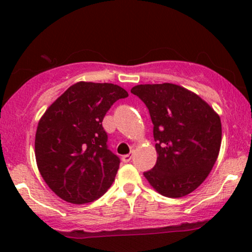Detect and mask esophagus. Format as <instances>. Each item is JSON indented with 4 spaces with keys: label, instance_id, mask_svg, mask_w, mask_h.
I'll use <instances>...</instances> for the list:
<instances>
[{
    "label": "esophagus",
    "instance_id": "esophagus-1",
    "mask_svg": "<svg viewBox=\"0 0 252 252\" xmlns=\"http://www.w3.org/2000/svg\"><path fill=\"white\" fill-rule=\"evenodd\" d=\"M131 158H132V153H129V154L123 156L122 161L123 162H130V161H131Z\"/></svg>",
    "mask_w": 252,
    "mask_h": 252
}]
</instances>
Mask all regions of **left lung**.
Here are the masks:
<instances>
[{"label":"left lung","mask_w":252,"mask_h":252,"mask_svg":"<svg viewBox=\"0 0 252 252\" xmlns=\"http://www.w3.org/2000/svg\"><path fill=\"white\" fill-rule=\"evenodd\" d=\"M149 110L158 160L143 175L160 194L181 198L204 182L215 166L221 143L218 114L175 84H143L131 89Z\"/></svg>","instance_id":"1"}]
</instances>
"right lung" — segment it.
<instances>
[{"label":"right lung","mask_w":252,"mask_h":252,"mask_svg":"<svg viewBox=\"0 0 252 252\" xmlns=\"http://www.w3.org/2000/svg\"><path fill=\"white\" fill-rule=\"evenodd\" d=\"M128 92L109 83H76L37 124L35 158L48 187L63 200L86 204L112 185L120 158L108 148L103 118Z\"/></svg>","instance_id":"obj_1"}]
</instances>
